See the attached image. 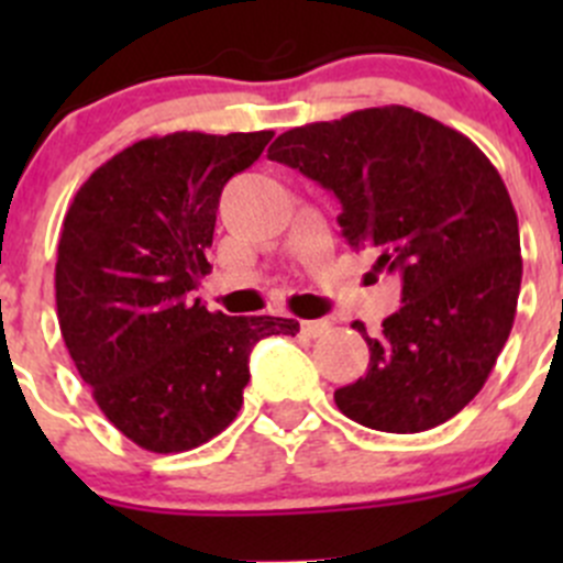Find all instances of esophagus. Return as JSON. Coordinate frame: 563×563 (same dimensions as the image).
I'll list each match as a JSON object with an SVG mask.
<instances>
[{
  "label": "esophagus",
  "mask_w": 563,
  "mask_h": 563,
  "mask_svg": "<svg viewBox=\"0 0 563 563\" xmlns=\"http://www.w3.org/2000/svg\"><path fill=\"white\" fill-rule=\"evenodd\" d=\"M299 329H302V334H308V338H321V334H327L329 329H332V323L329 321H299Z\"/></svg>",
  "instance_id": "obj_1"
}]
</instances>
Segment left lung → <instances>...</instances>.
Listing matches in <instances>:
<instances>
[{"mask_svg": "<svg viewBox=\"0 0 563 563\" xmlns=\"http://www.w3.org/2000/svg\"><path fill=\"white\" fill-rule=\"evenodd\" d=\"M269 161L299 168L343 203L354 250L397 272L402 305L371 338L360 382L334 391L340 411L384 433H422L485 387L518 310L520 231L485 152L406 106L354 111L277 135Z\"/></svg>", "mask_w": 563, "mask_h": 563, "instance_id": "obj_1", "label": "left lung"}]
</instances>
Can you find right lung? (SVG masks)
Returning a JSON list of instances; mask_svg holds the SVG:
<instances>
[{"label":"right lung","instance_id":"obj_1","mask_svg":"<svg viewBox=\"0 0 563 563\" xmlns=\"http://www.w3.org/2000/svg\"><path fill=\"white\" fill-rule=\"evenodd\" d=\"M258 133L152 135L103 163L73 198L56 255L62 338L108 422L141 450L207 444L242 408L250 351L299 321L209 313L220 192L269 144Z\"/></svg>","mask_w":563,"mask_h":563}]
</instances>
